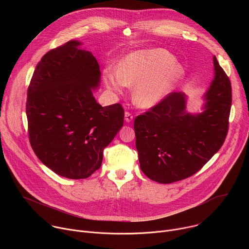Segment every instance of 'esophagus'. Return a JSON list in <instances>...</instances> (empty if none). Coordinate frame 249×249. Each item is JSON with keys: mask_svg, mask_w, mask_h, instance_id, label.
I'll list each match as a JSON object with an SVG mask.
<instances>
[{"mask_svg": "<svg viewBox=\"0 0 249 249\" xmlns=\"http://www.w3.org/2000/svg\"><path fill=\"white\" fill-rule=\"evenodd\" d=\"M124 116H125V121L127 122V123H130L132 120H133V115L130 113V112H125V114H124Z\"/></svg>", "mask_w": 249, "mask_h": 249, "instance_id": "esophagus-1", "label": "esophagus"}]
</instances>
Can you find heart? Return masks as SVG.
<instances>
[{
  "label": "heart",
  "instance_id": "1",
  "mask_svg": "<svg viewBox=\"0 0 249 249\" xmlns=\"http://www.w3.org/2000/svg\"><path fill=\"white\" fill-rule=\"evenodd\" d=\"M185 75V68L162 48L132 51L122 58L118 68L107 66L102 71L106 88L122 94L126 87H133V102L143 109L162 102L181 84Z\"/></svg>",
  "mask_w": 249,
  "mask_h": 249
}]
</instances>
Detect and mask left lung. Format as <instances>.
I'll return each mask as SVG.
<instances>
[{"label": "left lung", "instance_id": "obj_1", "mask_svg": "<svg viewBox=\"0 0 249 249\" xmlns=\"http://www.w3.org/2000/svg\"><path fill=\"white\" fill-rule=\"evenodd\" d=\"M213 64L214 79L203 95L202 112H188L186 94L177 91L136 117L140 167L150 179L163 184L185 179L223 146L229 129L231 87L215 56Z\"/></svg>", "mask_w": 249, "mask_h": 249}]
</instances>
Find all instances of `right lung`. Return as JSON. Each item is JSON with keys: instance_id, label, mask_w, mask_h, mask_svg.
Here are the masks:
<instances>
[{"instance_id": "add662e5", "label": "right lung", "mask_w": 249, "mask_h": 249, "mask_svg": "<svg viewBox=\"0 0 249 249\" xmlns=\"http://www.w3.org/2000/svg\"><path fill=\"white\" fill-rule=\"evenodd\" d=\"M70 40L47 52L27 89L26 116L33 152L56 174L84 179L101 166L103 150L124 122L119 103L102 106L99 65L91 52Z\"/></svg>"}]
</instances>
